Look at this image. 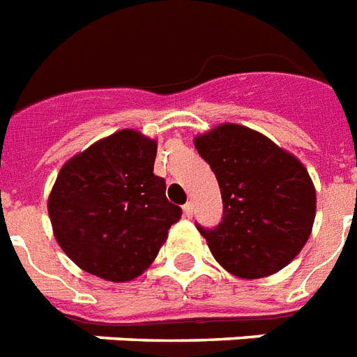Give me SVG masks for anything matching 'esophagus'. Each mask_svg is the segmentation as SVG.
Segmentation results:
<instances>
[{
    "label": "esophagus",
    "mask_w": 357,
    "mask_h": 357,
    "mask_svg": "<svg viewBox=\"0 0 357 357\" xmlns=\"http://www.w3.org/2000/svg\"><path fill=\"white\" fill-rule=\"evenodd\" d=\"M192 209H195V206H192V202H187L183 206V213H185V217H192Z\"/></svg>",
    "instance_id": "34e87169"
}]
</instances>
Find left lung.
<instances>
[{"mask_svg": "<svg viewBox=\"0 0 357 357\" xmlns=\"http://www.w3.org/2000/svg\"><path fill=\"white\" fill-rule=\"evenodd\" d=\"M195 146L222 195L217 228L196 224L215 259L244 280L282 271L304 248L315 220V187L304 165L237 123L196 137Z\"/></svg>", "mask_w": 357, "mask_h": 357, "instance_id": "obj_1", "label": "left lung"}]
</instances>
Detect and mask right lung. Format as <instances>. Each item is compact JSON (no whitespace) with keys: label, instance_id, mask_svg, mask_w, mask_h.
<instances>
[{"label":"right lung","instance_id":"obj_1","mask_svg":"<svg viewBox=\"0 0 357 357\" xmlns=\"http://www.w3.org/2000/svg\"><path fill=\"white\" fill-rule=\"evenodd\" d=\"M155 140L122 129L72 157L47 200L53 234L83 271L129 282L151 265L181 207L153 174Z\"/></svg>","mask_w":357,"mask_h":357}]
</instances>
